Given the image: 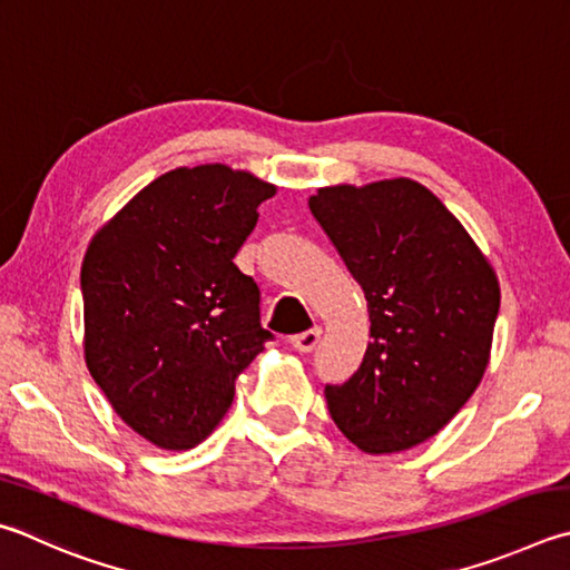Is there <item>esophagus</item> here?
I'll return each mask as SVG.
<instances>
[{
  "label": "esophagus",
  "instance_id": "obj_1",
  "mask_svg": "<svg viewBox=\"0 0 570 570\" xmlns=\"http://www.w3.org/2000/svg\"><path fill=\"white\" fill-rule=\"evenodd\" d=\"M321 334H324V331H321L318 326L308 328V331H304V334H296V336L292 338V346H294L296 351H302V354H308V351H314V348L318 346Z\"/></svg>",
  "mask_w": 570,
  "mask_h": 570
}]
</instances>
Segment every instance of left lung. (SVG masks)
<instances>
[{
    "instance_id": "left-lung-1",
    "label": "left lung",
    "mask_w": 570,
    "mask_h": 570,
    "mask_svg": "<svg viewBox=\"0 0 570 570\" xmlns=\"http://www.w3.org/2000/svg\"><path fill=\"white\" fill-rule=\"evenodd\" d=\"M308 209L364 288L371 321L358 371L324 391L331 419L371 456L419 446L481 384L499 276L456 216L413 179L321 186Z\"/></svg>"
}]
</instances>
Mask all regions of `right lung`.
<instances>
[{"mask_svg":"<svg viewBox=\"0 0 570 570\" xmlns=\"http://www.w3.org/2000/svg\"><path fill=\"white\" fill-rule=\"evenodd\" d=\"M276 186L226 164L171 169L91 236L85 361L111 409L157 449L199 446L272 338L234 264Z\"/></svg>","mask_w":570,"mask_h":570,"instance_id":"add662e5","label":"right lung"}]
</instances>
